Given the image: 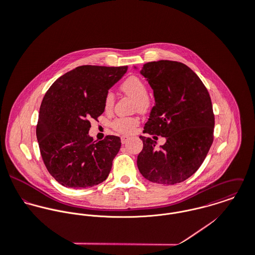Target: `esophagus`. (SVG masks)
<instances>
[{"mask_svg": "<svg viewBox=\"0 0 255 255\" xmlns=\"http://www.w3.org/2000/svg\"><path fill=\"white\" fill-rule=\"evenodd\" d=\"M129 139V137L128 136H125V135H123L122 137H121V141H122V143L123 144H126L127 142H128V140Z\"/></svg>", "mask_w": 255, "mask_h": 255, "instance_id": "esophagus-1", "label": "esophagus"}]
</instances>
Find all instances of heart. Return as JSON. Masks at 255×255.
Returning a JSON list of instances; mask_svg holds the SVG:
<instances>
[{
  "label": "heart",
  "mask_w": 255,
  "mask_h": 255,
  "mask_svg": "<svg viewBox=\"0 0 255 255\" xmlns=\"http://www.w3.org/2000/svg\"><path fill=\"white\" fill-rule=\"evenodd\" d=\"M121 89L128 95L135 99V106L138 109H144L149 104L147 97V87L141 78L135 75L128 77L122 84ZM114 105V94L112 92L107 93L105 97L104 106L106 111H110ZM139 125V120L134 117H123L118 118L112 123V128L122 134L132 133L136 127Z\"/></svg>",
  "instance_id": "b5f03b06"
}]
</instances>
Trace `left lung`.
<instances>
[{
	"mask_svg": "<svg viewBox=\"0 0 255 255\" xmlns=\"http://www.w3.org/2000/svg\"><path fill=\"white\" fill-rule=\"evenodd\" d=\"M140 73L155 99L143 132L161 135L166 142L156 148V141L140 135L143 148L137 156L138 170L150 182H183L198 170L213 143L210 95L197 74L182 63L150 62Z\"/></svg>",
	"mask_w": 255,
	"mask_h": 255,
	"instance_id": "left-lung-1",
	"label": "left lung"
}]
</instances>
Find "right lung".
Wrapping results in <instances>:
<instances>
[{"label":"right lung","mask_w":255,"mask_h":255,"mask_svg":"<svg viewBox=\"0 0 255 255\" xmlns=\"http://www.w3.org/2000/svg\"><path fill=\"white\" fill-rule=\"evenodd\" d=\"M128 67L80 66L58 78L40 106L36 136L50 175L62 185L85 188L104 182L121 148L119 136H89L90 119L103 114L110 88Z\"/></svg>","instance_id":"add662e5"}]
</instances>
